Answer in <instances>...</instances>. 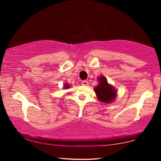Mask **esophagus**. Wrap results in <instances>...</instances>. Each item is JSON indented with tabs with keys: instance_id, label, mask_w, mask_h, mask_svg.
Instances as JSON below:
<instances>
[{
	"instance_id": "esophagus-1",
	"label": "esophagus",
	"mask_w": 161,
	"mask_h": 161,
	"mask_svg": "<svg viewBox=\"0 0 161 161\" xmlns=\"http://www.w3.org/2000/svg\"><path fill=\"white\" fill-rule=\"evenodd\" d=\"M81 84H82V85H84V86L89 85V82L86 80H84V81H81Z\"/></svg>"
}]
</instances>
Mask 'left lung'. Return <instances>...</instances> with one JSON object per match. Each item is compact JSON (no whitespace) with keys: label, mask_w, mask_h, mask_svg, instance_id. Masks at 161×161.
<instances>
[{"label":"left lung","mask_w":161,"mask_h":161,"mask_svg":"<svg viewBox=\"0 0 161 161\" xmlns=\"http://www.w3.org/2000/svg\"><path fill=\"white\" fill-rule=\"evenodd\" d=\"M99 85L94 87L97 99L100 102L108 103L112 102L116 97V91L113 86L110 85L103 76L98 77Z\"/></svg>","instance_id":"1"}]
</instances>
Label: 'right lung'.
Listing matches in <instances>:
<instances>
[{
    "label": "right lung",
    "instance_id": "add662e5",
    "mask_svg": "<svg viewBox=\"0 0 161 161\" xmlns=\"http://www.w3.org/2000/svg\"><path fill=\"white\" fill-rule=\"evenodd\" d=\"M64 87L65 89H69V85L67 83V84H64Z\"/></svg>",
    "mask_w": 161,
    "mask_h": 161
}]
</instances>
